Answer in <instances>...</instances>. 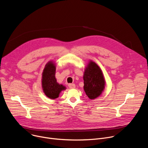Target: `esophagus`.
Here are the masks:
<instances>
[{
	"instance_id": "1",
	"label": "esophagus",
	"mask_w": 148,
	"mask_h": 148,
	"mask_svg": "<svg viewBox=\"0 0 148 148\" xmlns=\"http://www.w3.org/2000/svg\"><path fill=\"white\" fill-rule=\"evenodd\" d=\"M69 87L70 89H74L75 88V85L74 84H69Z\"/></svg>"
}]
</instances>
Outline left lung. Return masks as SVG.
I'll list each match as a JSON object with an SVG mask.
<instances>
[{
	"label": "left lung",
	"mask_w": 148,
	"mask_h": 148,
	"mask_svg": "<svg viewBox=\"0 0 148 148\" xmlns=\"http://www.w3.org/2000/svg\"><path fill=\"white\" fill-rule=\"evenodd\" d=\"M83 78L84 89L90 99H95L102 94L106 85L104 77L100 67L92 60L85 67Z\"/></svg>",
	"instance_id": "8db88e82"
}]
</instances>
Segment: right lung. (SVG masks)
Returning a JSON list of instances; mask_svg holds the SVG:
<instances>
[{"label":"right lung","mask_w":148,"mask_h":148,"mask_svg":"<svg viewBox=\"0 0 148 148\" xmlns=\"http://www.w3.org/2000/svg\"><path fill=\"white\" fill-rule=\"evenodd\" d=\"M56 65L54 62L49 61L45 66L42 73L41 85L45 95L51 99H55L60 93L66 88L57 82L55 78Z\"/></svg>","instance_id":"right-lung-1"}]
</instances>
